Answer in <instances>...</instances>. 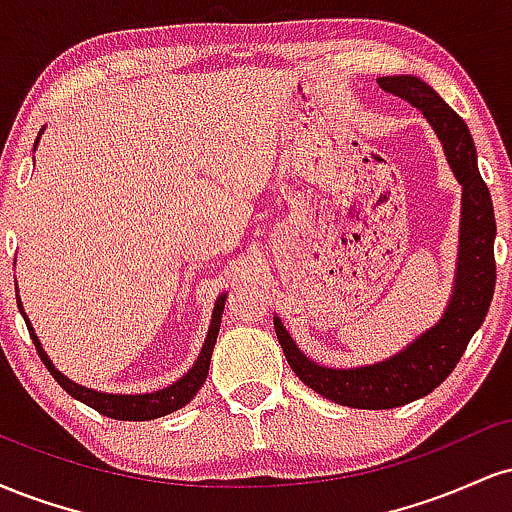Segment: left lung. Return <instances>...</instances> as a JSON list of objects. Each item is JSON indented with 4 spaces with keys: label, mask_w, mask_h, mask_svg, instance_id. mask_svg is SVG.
I'll return each mask as SVG.
<instances>
[{
    "label": "left lung",
    "mask_w": 512,
    "mask_h": 512,
    "mask_svg": "<svg viewBox=\"0 0 512 512\" xmlns=\"http://www.w3.org/2000/svg\"><path fill=\"white\" fill-rule=\"evenodd\" d=\"M378 86L419 108L436 129L445 158L462 185L460 255L455 289L436 327L414 339L407 349L387 361L361 368L317 366L298 349L291 334L274 317L276 339L293 373L317 395L354 409H392L426 397L455 370L469 339L484 322L496 289V216L491 192L481 180L472 134L455 110L416 76H380Z\"/></svg>",
    "instance_id": "obj_1"
}]
</instances>
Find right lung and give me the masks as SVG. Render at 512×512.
Listing matches in <instances>:
<instances>
[{"label":"right lung","mask_w":512,"mask_h":512,"mask_svg":"<svg viewBox=\"0 0 512 512\" xmlns=\"http://www.w3.org/2000/svg\"><path fill=\"white\" fill-rule=\"evenodd\" d=\"M40 134H43V132H40ZM40 134H38V139H35L33 149L40 142ZM223 305H226V293L216 298L214 313H211L209 334H207V339H204V346H202V351H199V358L195 361V366L187 370V373L182 375L178 383H173L170 387H163V390H156V392H146V395H108V392H98V390H91V387L74 383V380H69L67 375H62L60 370L52 366L48 354H45V349L40 346L38 334L33 332L31 322H28L26 313H23V305H21V298H19V310H21L23 320H26L28 332H31V339H33L35 349H38L40 361H43L45 368L50 370L52 378H55L57 383H60L74 399L84 402L86 407L96 409L98 414L110 416V419H117V421H151V419H158V416H166V414H170V411L182 409L187 402H190L192 397L197 395L199 387H202L204 380H207L209 363H211V351H214L216 337H219Z\"/></svg>","instance_id":"1"}]
</instances>
